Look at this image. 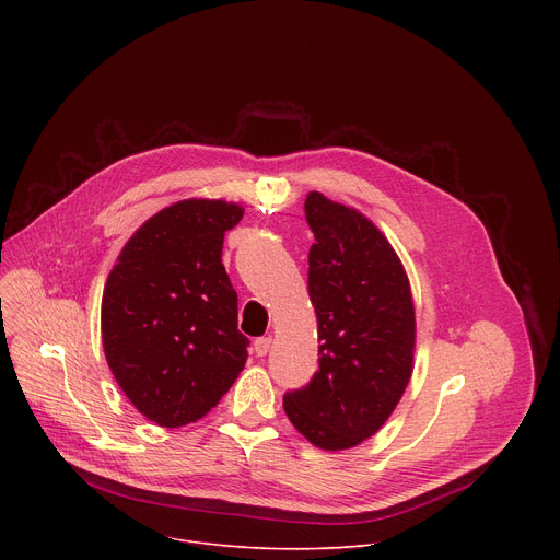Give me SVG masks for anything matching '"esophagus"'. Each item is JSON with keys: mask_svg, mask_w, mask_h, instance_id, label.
<instances>
[{"mask_svg": "<svg viewBox=\"0 0 560 560\" xmlns=\"http://www.w3.org/2000/svg\"><path fill=\"white\" fill-rule=\"evenodd\" d=\"M270 346H272V337H270V335L257 339V341H255V354H257V357H266V354L270 352Z\"/></svg>", "mask_w": 560, "mask_h": 560, "instance_id": "1", "label": "esophagus"}]
</instances>
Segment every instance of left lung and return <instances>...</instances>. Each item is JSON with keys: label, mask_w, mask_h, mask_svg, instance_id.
Listing matches in <instances>:
<instances>
[{"label": "left lung", "mask_w": 560, "mask_h": 560, "mask_svg": "<svg viewBox=\"0 0 560 560\" xmlns=\"http://www.w3.org/2000/svg\"><path fill=\"white\" fill-rule=\"evenodd\" d=\"M305 219L322 359L283 410L312 445L337 452L374 436L401 401L415 370V301L401 259L365 214L312 190Z\"/></svg>", "instance_id": "obj_1"}]
</instances>
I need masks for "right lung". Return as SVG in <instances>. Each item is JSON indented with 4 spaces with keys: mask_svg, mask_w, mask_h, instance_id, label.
I'll return each instance as SVG.
<instances>
[{
    "mask_svg": "<svg viewBox=\"0 0 560 560\" xmlns=\"http://www.w3.org/2000/svg\"><path fill=\"white\" fill-rule=\"evenodd\" d=\"M244 208L184 199L152 214L121 248L102 299L108 368L152 423L182 428L232 387L250 341L236 330L223 234Z\"/></svg>",
    "mask_w": 560,
    "mask_h": 560,
    "instance_id": "1",
    "label": "right lung"
}]
</instances>
